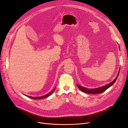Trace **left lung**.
<instances>
[{
	"label": "left lung",
	"instance_id": "left-lung-1",
	"mask_svg": "<svg viewBox=\"0 0 128 128\" xmlns=\"http://www.w3.org/2000/svg\"><path fill=\"white\" fill-rule=\"evenodd\" d=\"M120 48V47H119ZM119 72L120 71H119L118 72V74L116 76V78L112 82H111L110 83H109V84H107L105 86H104L102 87H99V88H93V89H88L87 88H85V87H83L81 86L80 85H77V86H78L80 88V90L82 91V92H85V93H88V94H100L103 92H104L106 90H107L108 88H109L110 86H112L114 83L116 81V79H117V78L118 77V75L119 74Z\"/></svg>",
	"mask_w": 128,
	"mask_h": 128
}]
</instances>
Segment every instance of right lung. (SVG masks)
Segmentation results:
<instances>
[{
    "label": "right lung",
    "mask_w": 128,
    "mask_h": 128,
    "mask_svg": "<svg viewBox=\"0 0 128 128\" xmlns=\"http://www.w3.org/2000/svg\"><path fill=\"white\" fill-rule=\"evenodd\" d=\"M55 89V88H54V90H53L52 92H50V93H48V94H46V95H44V96H41V97H30V96H27V97H29V98H30L33 99H40L44 98H46V97H47L49 96L50 95H51V94H52L53 92L54 91Z\"/></svg>",
    "instance_id": "right-lung-1"
}]
</instances>
